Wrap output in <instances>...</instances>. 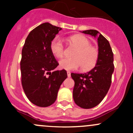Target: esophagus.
Listing matches in <instances>:
<instances>
[{
  "mask_svg": "<svg viewBox=\"0 0 133 133\" xmlns=\"http://www.w3.org/2000/svg\"><path fill=\"white\" fill-rule=\"evenodd\" d=\"M67 74H68L69 77H71V72H70V71H67Z\"/></svg>",
  "mask_w": 133,
  "mask_h": 133,
  "instance_id": "esophagus-1",
  "label": "esophagus"
}]
</instances>
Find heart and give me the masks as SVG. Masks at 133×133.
Wrapping results in <instances>:
<instances>
[{
  "label": "heart",
  "instance_id": "b5f03b06",
  "mask_svg": "<svg viewBox=\"0 0 133 133\" xmlns=\"http://www.w3.org/2000/svg\"><path fill=\"white\" fill-rule=\"evenodd\" d=\"M70 42L77 50L73 54L72 59L64 58L59 61L60 68L72 71L81 67L83 71H89L95 68L99 57V51L97 47L92 46L91 41L85 36L77 35L70 38ZM50 49L57 58L61 59L64 55V45L59 37L52 40Z\"/></svg>",
  "mask_w": 133,
  "mask_h": 133
}]
</instances>
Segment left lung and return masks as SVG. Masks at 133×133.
I'll use <instances>...</instances> for the list:
<instances>
[{
  "label": "left lung",
  "instance_id": "obj_1",
  "mask_svg": "<svg viewBox=\"0 0 133 133\" xmlns=\"http://www.w3.org/2000/svg\"><path fill=\"white\" fill-rule=\"evenodd\" d=\"M97 37L99 57L97 65L89 72L71 73L74 81L73 98L77 106L90 109L98 105L109 91L114 72V56L109 41L96 30L82 32Z\"/></svg>",
  "mask_w": 133,
  "mask_h": 133
}]
</instances>
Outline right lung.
<instances>
[{"instance_id": "1", "label": "right lung", "mask_w": 133, "mask_h": 133, "mask_svg": "<svg viewBox=\"0 0 133 133\" xmlns=\"http://www.w3.org/2000/svg\"><path fill=\"white\" fill-rule=\"evenodd\" d=\"M62 29L43 23L28 35L22 50L21 82L29 100L39 107L56 101L61 85L68 77L65 70L53 71L59 65L50 44Z\"/></svg>"}]
</instances>
